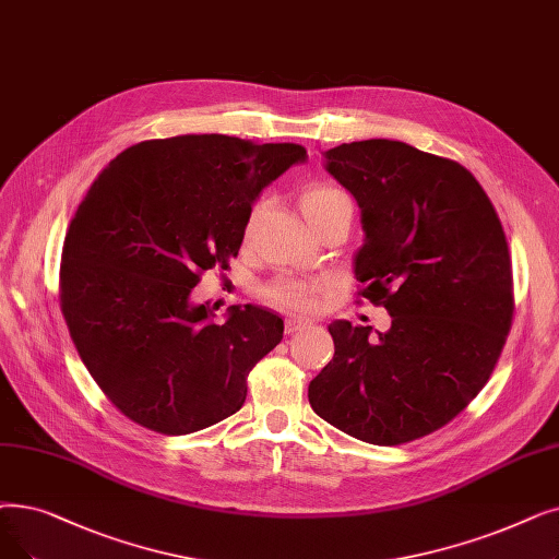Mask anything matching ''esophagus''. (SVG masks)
<instances>
[{
  "instance_id": "1",
  "label": "esophagus",
  "mask_w": 559,
  "mask_h": 559,
  "mask_svg": "<svg viewBox=\"0 0 559 559\" xmlns=\"http://www.w3.org/2000/svg\"><path fill=\"white\" fill-rule=\"evenodd\" d=\"M304 329H308V322H301V320H295V318L285 320V333H287V335H293V333L304 331Z\"/></svg>"
}]
</instances>
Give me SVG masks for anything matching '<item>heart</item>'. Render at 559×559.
Wrapping results in <instances>:
<instances>
[{
    "label": "heart",
    "instance_id": "1",
    "mask_svg": "<svg viewBox=\"0 0 559 559\" xmlns=\"http://www.w3.org/2000/svg\"><path fill=\"white\" fill-rule=\"evenodd\" d=\"M349 201L343 189L333 185H312L301 193V210L306 219L314 224L322 214H326L337 203ZM251 230V224H249ZM329 293V283L320 278H306V276H278L272 283L264 285V299L278 310L293 312V314H308L314 312Z\"/></svg>",
    "mask_w": 559,
    "mask_h": 559
}]
</instances>
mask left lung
Segmentation results:
<instances>
[{
    "label": "left lung",
    "instance_id": "1",
    "mask_svg": "<svg viewBox=\"0 0 559 559\" xmlns=\"http://www.w3.org/2000/svg\"><path fill=\"white\" fill-rule=\"evenodd\" d=\"M326 171L360 207L356 295L393 320L379 337L333 322L335 354L308 400L358 441H416L456 418L500 358L514 314L507 237L487 191L454 159L368 139L326 151Z\"/></svg>",
    "mask_w": 559,
    "mask_h": 559
}]
</instances>
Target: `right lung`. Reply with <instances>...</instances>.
Masks as SVG:
<instances>
[{"mask_svg":"<svg viewBox=\"0 0 559 559\" xmlns=\"http://www.w3.org/2000/svg\"><path fill=\"white\" fill-rule=\"evenodd\" d=\"M304 159L299 143L182 134L134 143L95 178L66 233L59 299L86 370L126 418L182 436L245 404L283 320L247 304L212 322L189 297L237 258L260 191Z\"/></svg>","mask_w":559,"mask_h":559,"instance_id":"right-lung-1","label":"right lung"}]
</instances>
